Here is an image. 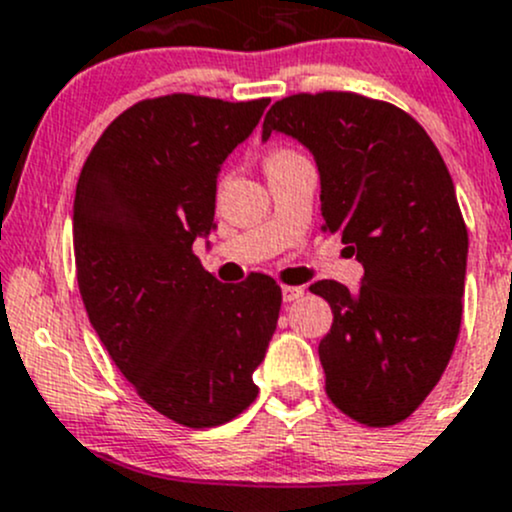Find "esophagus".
Segmentation results:
<instances>
[{"label":"esophagus","mask_w":512,"mask_h":512,"mask_svg":"<svg viewBox=\"0 0 512 512\" xmlns=\"http://www.w3.org/2000/svg\"><path fill=\"white\" fill-rule=\"evenodd\" d=\"M303 286H283V303H293V300L303 298Z\"/></svg>","instance_id":"34e87169"}]
</instances>
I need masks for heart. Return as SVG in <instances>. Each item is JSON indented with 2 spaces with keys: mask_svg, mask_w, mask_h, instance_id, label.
Segmentation results:
<instances>
[{
  "mask_svg": "<svg viewBox=\"0 0 512 512\" xmlns=\"http://www.w3.org/2000/svg\"><path fill=\"white\" fill-rule=\"evenodd\" d=\"M288 155H291V152H273V155L268 157V160H266V165H268V162H273V160H281V157H288Z\"/></svg>",
  "mask_w": 512,
  "mask_h": 512,
  "instance_id": "1",
  "label": "heart"
}]
</instances>
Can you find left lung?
I'll use <instances>...</instances> for the list:
<instances>
[{"mask_svg": "<svg viewBox=\"0 0 512 512\" xmlns=\"http://www.w3.org/2000/svg\"><path fill=\"white\" fill-rule=\"evenodd\" d=\"M271 133L313 155L325 229L365 268L355 291L310 286L333 308L318 347L328 397L360 424H399L436 387L461 328L468 231L444 157L412 115L355 93L278 100L261 140Z\"/></svg>", "mask_w": 512, "mask_h": 512, "instance_id": "obj_1", "label": "left lung"}]
</instances>
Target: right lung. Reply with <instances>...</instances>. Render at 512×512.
Here are the masks:
<instances>
[{
    "mask_svg": "<svg viewBox=\"0 0 512 512\" xmlns=\"http://www.w3.org/2000/svg\"><path fill=\"white\" fill-rule=\"evenodd\" d=\"M266 105L142 100L105 128L76 184L73 251L88 320L140 397L189 429L254 402V372L276 333L273 278L224 286L192 251L217 229L221 165Z\"/></svg>",
    "mask_w": 512,
    "mask_h": 512,
    "instance_id": "right-lung-1",
    "label": "right lung"
}]
</instances>
